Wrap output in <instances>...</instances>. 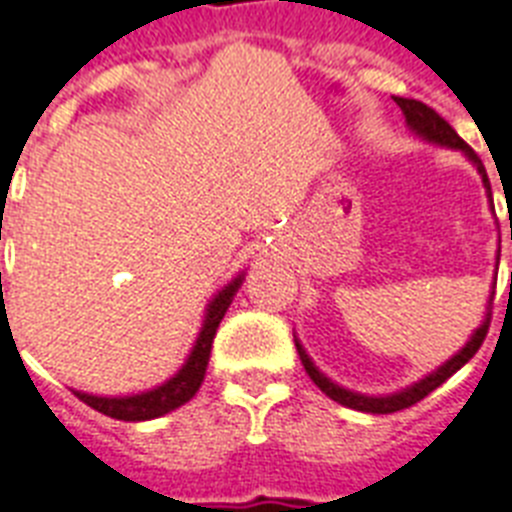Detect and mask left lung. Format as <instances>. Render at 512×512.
<instances>
[{"label":"left lung","mask_w":512,"mask_h":512,"mask_svg":"<svg viewBox=\"0 0 512 512\" xmlns=\"http://www.w3.org/2000/svg\"><path fill=\"white\" fill-rule=\"evenodd\" d=\"M394 102L402 107V112H405L407 123H410V128L413 131H418L421 136H426L429 141H436V144H447V147H455V149H463L465 155L471 157L473 165L479 168L481 178H484V186L489 191H492V186H489V178H486V170L484 165H481L479 155L473 152L468 144H465L463 139H460L458 134H455V128L447 123V120L439 115L436 110H431L429 105H423V102H418V99H405V97H394ZM512 239V234H510ZM489 318H492V313L486 315L484 326L476 331V334L471 336V342L465 344L463 350L458 352V355L452 357V360H447V363L439 368V371H434L431 376H426L423 381H418L415 386H410V389H405V392L400 394H392V397H365V394H355V392H347V389H342V386L331 384L326 376H323L318 368L313 365V360L305 355V350L297 344V352H299V360H302V365H305L307 376L313 378V384L321 389L326 397H331L334 402H339V405L344 407H352V410H363V413H378V415H386V413H397V410H405V407H413L415 402H421L423 397H429L431 392H434L436 386H442L447 378L452 376V373H458L460 368H463L468 360H471L476 352H479V347L484 344L486 339V331H489Z\"/></svg>","instance_id":"left-lung-1"}]
</instances>
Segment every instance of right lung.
Returning a JSON list of instances; mask_svg holds the SVG:
<instances>
[{"mask_svg": "<svg viewBox=\"0 0 512 512\" xmlns=\"http://www.w3.org/2000/svg\"><path fill=\"white\" fill-rule=\"evenodd\" d=\"M239 286H242V276L231 281L223 292L215 294V299L207 307L205 323H202V331H199L197 344H194L189 360L170 381H165V384L152 389V392L134 394V397H94V394L76 392L78 400L94 407L97 413L118 418V421H149V418H160V415L170 413V410H176L184 402H189L199 392L202 381H205L215 331H218L220 321H223V315H226L228 305H231V299H234Z\"/></svg>", "mask_w": 512, "mask_h": 512, "instance_id": "obj_1", "label": "right lung"}]
</instances>
